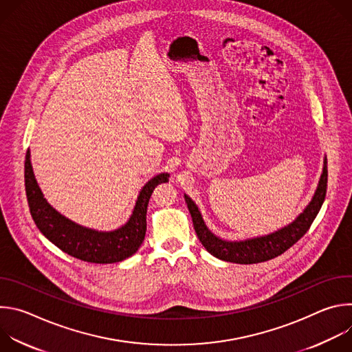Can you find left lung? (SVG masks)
Returning <instances> with one entry per match:
<instances>
[{"mask_svg":"<svg viewBox=\"0 0 352 352\" xmlns=\"http://www.w3.org/2000/svg\"><path fill=\"white\" fill-rule=\"evenodd\" d=\"M326 189H327V162L324 159L323 173L320 175L316 192L309 205L305 208V210L300 213L292 223L283 227L281 230L263 236L249 238L245 241H224L216 236L206 227L202 219V214H200L193 200L188 195H184V196L193 221V228L196 231V235L199 241L202 242V245L206 248L208 252L226 262H232L239 265H252V263L270 261L284 254L287 249H289L298 239H300L307 234V231L309 230L311 224L314 223L315 217L318 216L324 202Z\"/></svg>","mask_w":352,"mask_h":352,"instance_id":"left-lung-1","label":"left lung"}]
</instances>
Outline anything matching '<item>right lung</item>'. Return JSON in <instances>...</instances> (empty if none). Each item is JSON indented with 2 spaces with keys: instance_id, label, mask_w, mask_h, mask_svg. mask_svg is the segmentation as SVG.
<instances>
[{
  "instance_id": "obj_1",
  "label": "right lung",
  "mask_w": 352,
  "mask_h": 352,
  "mask_svg": "<svg viewBox=\"0 0 352 352\" xmlns=\"http://www.w3.org/2000/svg\"><path fill=\"white\" fill-rule=\"evenodd\" d=\"M170 174L162 173L144 184L129 220L114 231H97L74 223L58 213L44 199L34 178L30 150L25 160V186L30 214L41 234L63 252L90 263H117L132 256L142 245L146 234V212L153 189L168 181Z\"/></svg>"
}]
</instances>
